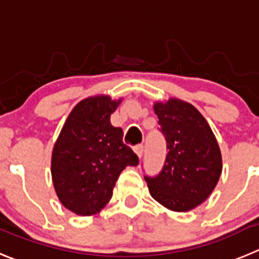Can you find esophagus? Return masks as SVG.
Instances as JSON below:
<instances>
[{
	"label": "esophagus",
	"mask_w": 259,
	"mask_h": 259,
	"mask_svg": "<svg viewBox=\"0 0 259 259\" xmlns=\"http://www.w3.org/2000/svg\"><path fill=\"white\" fill-rule=\"evenodd\" d=\"M134 152L138 154V157L141 158L142 154H143V152H144V146H143V144H138V146H135L134 147Z\"/></svg>",
	"instance_id": "obj_1"
}]
</instances>
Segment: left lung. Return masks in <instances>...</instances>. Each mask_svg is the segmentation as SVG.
Masks as SVG:
<instances>
[{
    "label": "left lung",
    "instance_id": "obj_1",
    "mask_svg": "<svg viewBox=\"0 0 259 259\" xmlns=\"http://www.w3.org/2000/svg\"><path fill=\"white\" fill-rule=\"evenodd\" d=\"M154 112L167 156L159 174L144 179L152 197L166 208L190 211L217 185L222 171L220 147L206 118L190 103L171 98L156 103Z\"/></svg>",
    "mask_w": 259,
    "mask_h": 259
}]
</instances>
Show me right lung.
<instances>
[{"label":"right lung","instance_id":"add662e5","mask_svg":"<svg viewBox=\"0 0 259 259\" xmlns=\"http://www.w3.org/2000/svg\"><path fill=\"white\" fill-rule=\"evenodd\" d=\"M118 103L106 96L79 102L53 147L55 190L60 202L76 214L101 211L112 197L121 171L139 163L137 154L122 142L121 127L110 122Z\"/></svg>","mask_w":259,"mask_h":259}]
</instances>
